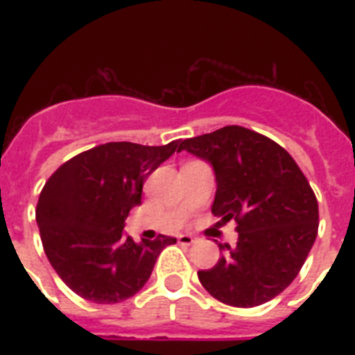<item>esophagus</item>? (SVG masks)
Here are the masks:
<instances>
[{
    "label": "esophagus",
    "mask_w": 355,
    "mask_h": 355,
    "mask_svg": "<svg viewBox=\"0 0 355 355\" xmlns=\"http://www.w3.org/2000/svg\"><path fill=\"white\" fill-rule=\"evenodd\" d=\"M177 239H178V243H182V245H193V243L199 241V237L191 236V234H180Z\"/></svg>",
    "instance_id": "1"
}]
</instances>
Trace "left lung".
I'll list each match as a JSON object with an SVG mask.
<instances>
[{
    "mask_svg": "<svg viewBox=\"0 0 355 355\" xmlns=\"http://www.w3.org/2000/svg\"><path fill=\"white\" fill-rule=\"evenodd\" d=\"M180 150L208 162L216 175L211 214L237 223L236 247L199 280L211 297L254 308L280 295L302 269L319 228V205L284 147L248 128L228 125L184 139Z\"/></svg>",
    "mask_w": 355,
    "mask_h": 355,
    "instance_id": "1",
    "label": "left lung"
}]
</instances>
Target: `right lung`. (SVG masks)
<instances>
[{"mask_svg": "<svg viewBox=\"0 0 355 355\" xmlns=\"http://www.w3.org/2000/svg\"><path fill=\"white\" fill-rule=\"evenodd\" d=\"M180 150L178 141L160 147L112 141L73 156L42 189L36 223L46 256L62 282L96 304L134 297L175 237L136 243L125 219L141 205L145 178Z\"/></svg>", "mask_w": 355, "mask_h": 355, "instance_id": "1", "label": "right lung"}]
</instances>
